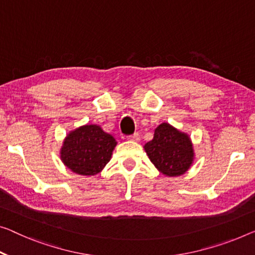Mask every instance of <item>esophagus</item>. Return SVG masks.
<instances>
[{
	"label": "esophagus",
	"mask_w": 255,
	"mask_h": 255,
	"mask_svg": "<svg viewBox=\"0 0 255 255\" xmlns=\"http://www.w3.org/2000/svg\"><path fill=\"white\" fill-rule=\"evenodd\" d=\"M128 139L134 140V142H138V140H139V134H138V132H135V134L128 136Z\"/></svg>",
	"instance_id": "obj_1"
}]
</instances>
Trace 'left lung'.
Here are the masks:
<instances>
[{"label":"left lung","mask_w":255,"mask_h":255,"mask_svg":"<svg viewBox=\"0 0 255 255\" xmlns=\"http://www.w3.org/2000/svg\"><path fill=\"white\" fill-rule=\"evenodd\" d=\"M144 150L155 168L170 177L183 175L195 159L190 136L167 123L154 129L153 138L144 145Z\"/></svg>","instance_id":"left-lung-1"}]
</instances>
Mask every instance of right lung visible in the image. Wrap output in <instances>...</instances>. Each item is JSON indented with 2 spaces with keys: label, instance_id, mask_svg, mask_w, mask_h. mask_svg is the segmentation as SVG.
Here are the masks:
<instances>
[{
  "label": "right lung",
  "instance_id": "1",
  "mask_svg": "<svg viewBox=\"0 0 255 255\" xmlns=\"http://www.w3.org/2000/svg\"><path fill=\"white\" fill-rule=\"evenodd\" d=\"M117 140L97 125H85L66 135L60 149V160L79 175L101 173L112 157Z\"/></svg>",
  "mask_w": 255,
  "mask_h": 255
}]
</instances>
